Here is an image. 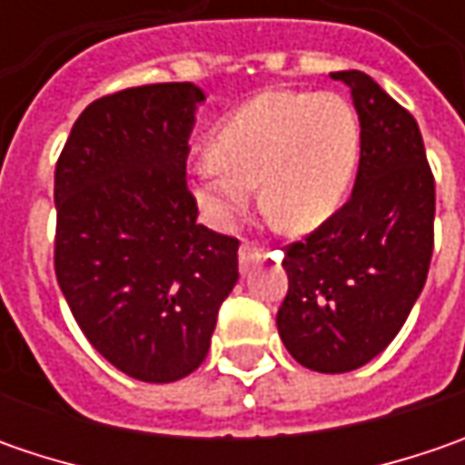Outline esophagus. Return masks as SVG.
<instances>
[{"mask_svg": "<svg viewBox=\"0 0 465 465\" xmlns=\"http://www.w3.org/2000/svg\"><path fill=\"white\" fill-rule=\"evenodd\" d=\"M266 256H269V251H266V248H259V245H253V242H242L241 253H238V259H241V269L245 272L251 263L266 259Z\"/></svg>", "mask_w": 465, "mask_h": 465, "instance_id": "34e87169", "label": "esophagus"}]
</instances>
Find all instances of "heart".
Returning <instances> with one entry per match:
<instances>
[{
    "mask_svg": "<svg viewBox=\"0 0 465 465\" xmlns=\"http://www.w3.org/2000/svg\"><path fill=\"white\" fill-rule=\"evenodd\" d=\"M360 154V124L336 93H261L212 132L188 168L206 223L230 230L253 199L282 227L305 232L344 204Z\"/></svg>",
    "mask_w": 465,
    "mask_h": 465,
    "instance_id": "b5f03b06",
    "label": "heart"
}]
</instances>
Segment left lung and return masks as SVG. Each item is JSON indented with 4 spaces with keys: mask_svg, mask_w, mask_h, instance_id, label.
Here are the masks:
<instances>
[{
    "mask_svg": "<svg viewBox=\"0 0 465 465\" xmlns=\"http://www.w3.org/2000/svg\"><path fill=\"white\" fill-rule=\"evenodd\" d=\"M360 116V168L349 202L287 245L290 290L277 312L287 351L315 372L378 357L414 308L432 259L435 181L414 116L365 72H331Z\"/></svg>",
    "mask_w": 465,
    "mask_h": 465,
    "instance_id": "obj_1",
    "label": "left lung"
}]
</instances>
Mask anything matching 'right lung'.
Returning <instances> with one entry per match:
<instances>
[{
  "mask_svg": "<svg viewBox=\"0 0 465 465\" xmlns=\"http://www.w3.org/2000/svg\"><path fill=\"white\" fill-rule=\"evenodd\" d=\"M202 87L163 82L90 103L56 163V251L64 297L87 341L144 383L204 362L238 241L196 223L188 136Z\"/></svg>",
  "mask_w": 465,
  "mask_h": 465,
  "instance_id": "right-lung-1",
  "label": "right lung"
}]
</instances>
